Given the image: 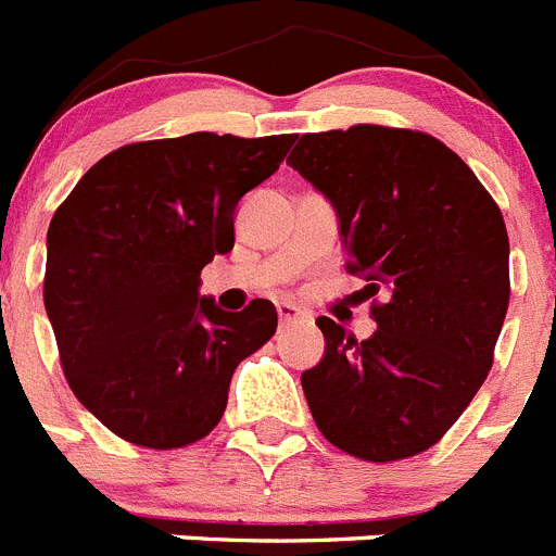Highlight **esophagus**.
I'll return each mask as SVG.
<instances>
[{
	"label": "esophagus",
	"mask_w": 556,
	"mask_h": 556,
	"mask_svg": "<svg viewBox=\"0 0 556 556\" xmlns=\"http://www.w3.org/2000/svg\"><path fill=\"white\" fill-rule=\"evenodd\" d=\"M308 314L301 312V308L294 306V303H278V320L281 326H292V323H303Z\"/></svg>",
	"instance_id": "34e87169"
}]
</instances>
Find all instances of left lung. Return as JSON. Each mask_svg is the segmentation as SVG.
<instances>
[{"instance_id":"1","label":"left lung","mask_w":556,"mask_h":556,"mask_svg":"<svg viewBox=\"0 0 556 556\" xmlns=\"http://www.w3.org/2000/svg\"><path fill=\"white\" fill-rule=\"evenodd\" d=\"M289 166L331 200L348 273L372 298L362 339L320 317L326 356L301 376L328 443L395 462L440 443L484 384L509 306L504 217L470 166L420 130L306 132Z\"/></svg>"}]
</instances>
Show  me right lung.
<instances>
[{
  "label": "right lung",
  "mask_w": 556,
  "mask_h": 556,
  "mask_svg": "<svg viewBox=\"0 0 556 556\" xmlns=\"http://www.w3.org/2000/svg\"><path fill=\"white\" fill-rule=\"evenodd\" d=\"M294 136L189 132L108 152L47 230L43 306L68 387L116 437L184 448L219 424L230 376L278 328L269 301L223 312L200 273L233 250L239 200Z\"/></svg>",
  "instance_id": "obj_1"
}]
</instances>
